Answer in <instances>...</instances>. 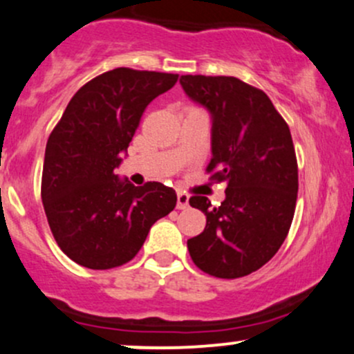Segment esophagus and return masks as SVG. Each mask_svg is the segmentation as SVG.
<instances>
[{
	"label": "esophagus",
	"mask_w": 354,
	"mask_h": 354,
	"mask_svg": "<svg viewBox=\"0 0 354 354\" xmlns=\"http://www.w3.org/2000/svg\"><path fill=\"white\" fill-rule=\"evenodd\" d=\"M189 196L186 195V193H183V192H180L178 193V201H176V208L178 209H186L189 207Z\"/></svg>",
	"instance_id": "obj_1"
}]
</instances>
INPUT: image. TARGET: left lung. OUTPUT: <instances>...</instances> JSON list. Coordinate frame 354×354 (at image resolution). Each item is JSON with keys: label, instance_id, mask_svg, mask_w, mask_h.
Here are the masks:
<instances>
[{"label": "left lung", "instance_id": "obj_1", "mask_svg": "<svg viewBox=\"0 0 354 354\" xmlns=\"http://www.w3.org/2000/svg\"><path fill=\"white\" fill-rule=\"evenodd\" d=\"M193 100L212 112L209 180L227 183L225 200L207 196L189 205L207 227L188 240L198 269L236 279L266 266L284 243L297 200V159L289 126L260 88L225 75H181Z\"/></svg>", "mask_w": 354, "mask_h": 354}]
</instances>
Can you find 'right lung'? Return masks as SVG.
<instances>
[{"instance_id": "1", "label": "right lung", "mask_w": 354, "mask_h": 354, "mask_svg": "<svg viewBox=\"0 0 354 354\" xmlns=\"http://www.w3.org/2000/svg\"><path fill=\"white\" fill-rule=\"evenodd\" d=\"M178 73L119 67L70 99L46 141L41 201L53 239L68 259L94 270L136 257L154 221L176 207V192L120 181L115 168L153 99Z\"/></svg>"}]
</instances>
